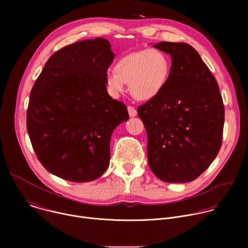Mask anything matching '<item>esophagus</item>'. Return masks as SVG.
<instances>
[{
	"label": "esophagus",
	"mask_w": 248,
	"mask_h": 248,
	"mask_svg": "<svg viewBox=\"0 0 248 248\" xmlns=\"http://www.w3.org/2000/svg\"><path fill=\"white\" fill-rule=\"evenodd\" d=\"M127 111H128V115H129V117H135L136 115H137V111L133 108V107H131V106H128L127 107Z\"/></svg>",
	"instance_id": "obj_1"
}]
</instances>
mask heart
<instances>
[{"label": "heart", "instance_id": "1", "mask_svg": "<svg viewBox=\"0 0 248 248\" xmlns=\"http://www.w3.org/2000/svg\"><path fill=\"white\" fill-rule=\"evenodd\" d=\"M115 72L106 74L108 93L120 97L128 83L130 93L138 100H150L165 87L170 73V61L158 49H144L122 57L115 64Z\"/></svg>", "mask_w": 248, "mask_h": 248}]
</instances>
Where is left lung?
I'll return each mask as SVG.
<instances>
[{"label":"left lung","instance_id":"obj_1","mask_svg":"<svg viewBox=\"0 0 248 248\" xmlns=\"http://www.w3.org/2000/svg\"><path fill=\"white\" fill-rule=\"evenodd\" d=\"M171 58L164 89L137 109L147 137L151 170L165 183H189L217 157L225 108L217 80L187 43L160 42Z\"/></svg>","mask_w":248,"mask_h":248}]
</instances>
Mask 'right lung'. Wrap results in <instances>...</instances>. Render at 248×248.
<instances>
[{
  "label": "right lung",
  "mask_w": 248,
  "mask_h": 248,
  "mask_svg": "<svg viewBox=\"0 0 248 248\" xmlns=\"http://www.w3.org/2000/svg\"><path fill=\"white\" fill-rule=\"evenodd\" d=\"M115 58L104 38L86 39L53 54L35 81L26 125L43 167L59 178L94 181L110 164L114 129L129 119L105 83Z\"/></svg>",
  "instance_id": "1"
}]
</instances>
